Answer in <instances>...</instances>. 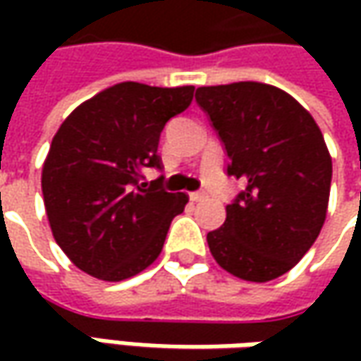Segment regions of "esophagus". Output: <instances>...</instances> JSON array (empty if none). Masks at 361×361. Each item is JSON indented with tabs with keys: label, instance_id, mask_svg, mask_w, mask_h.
<instances>
[{
	"label": "esophagus",
	"instance_id": "esophagus-1",
	"mask_svg": "<svg viewBox=\"0 0 361 361\" xmlns=\"http://www.w3.org/2000/svg\"><path fill=\"white\" fill-rule=\"evenodd\" d=\"M190 201L192 202L204 201V195H202V192H190Z\"/></svg>",
	"mask_w": 361,
	"mask_h": 361
}]
</instances>
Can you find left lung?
<instances>
[{"label":"left lung","instance_id":"8db88e82","mask_svg":"<svg viewBox=\"0 0 361 361\" xmlns=\"http://www.w3.org/2000/svg\"><path fill=\"white\" fill-rule=\"evenodd\" d=\"M227 148V173L247 188L211 231V255L231 275L265 283L293 269L326 223L331 157L313 116L277 86L233 82L195 94Z\"/></svg>","mask_w":361,"mask_h":361}]
</instances>
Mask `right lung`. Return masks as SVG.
<instances>
[{
  "instance_id": "right-lung-1",
  "label": "right lung",
  "mask_w": 361,
  "mask_h": 361,
  "mask_svg": "<svg viewBox=\"0 0 361 361\" xmlns=\"http://www.w3.org/2000/svg\"><path fill=\"white\" fill-rule=\"evenodd\" d=\"M195 86L157 88L120 82L82 102L51 138L42 166L49 229L78 269L102 281H124L150 267L169 227L185 211V192L160 180V132L188 108Z\"/></svg>"
}]
</instances>
